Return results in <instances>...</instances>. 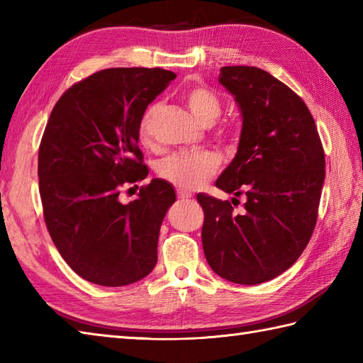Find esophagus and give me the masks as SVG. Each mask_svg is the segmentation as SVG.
I'll list each match as a JSON object with an SVG mask.
<instances>
[{"mask_svg": "<svg viewBox=\"0 0 363 363\" xmlns=\"http://www.w3.org/2000/svg\"><path fill=\"white\" fill-rule=\"evenodd\" d=\"M177 198H181V199H190V198H191V194H189V191L179 190V191H177Z\"/></svg>", "mask_w": 363, "mask_h": 363, "instance_id": "obj_1", "label": "esophagus"}]
</instances>
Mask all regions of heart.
I'll use <instances>...</instances> for the list:
<instances>
[{"label": "heart", "mask_w": 363, "mask_h": 363, "mask_svg": "<svg viewBox=\"0 0 363 363\" xmlns=\"http://www.w3.org/2000/svg\"><path fill=\"white\" fill-rule=\"evenodd\" d=\"M184 101H186L190 113L203 126L213 125L221 113L220 98L206 86L187 87L184 91ZM159 107V103H152L146 107L142 115L140 125H138V135H140L143 143L150 142ZM218 168L220 157L215 152H174L160 162L159 174L176 187L195 189L217 173Z\"/></svg>", "instance_id": "heart-1"}]
</instances>
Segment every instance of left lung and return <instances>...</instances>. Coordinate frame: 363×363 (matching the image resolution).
Masks as SVG:
<instances>
[{"label": "left lung", "instance_id": "obj_1", "mask_svg": "<svg viewBox=\"0 0 363 363\" xmlns=\"http://www.w3.org/2000/svg\"><path fill=\"white\" fill-rule=\"evenodd\" d=\"M218 82L242 115L235 157L215 182L233 203L198 194L207 264L223 279H274L303 254L317 223L325 151L303 99L256 67H223ZM243 194L244 209L233 203Z\"/></svg>", "mask_w": 363, "mask_h": 363}]
</instances>
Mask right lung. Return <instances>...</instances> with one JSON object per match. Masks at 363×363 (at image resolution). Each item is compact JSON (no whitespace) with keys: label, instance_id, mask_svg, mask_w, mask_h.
Listing matches in <instances>:
<instances>
[{"label":"right lung","instance_id":"right-lung-1","mask_svg":"<svg viewBox=\"0 0 363 363\" xmlns=\"http://www.w3.org/2000/svg\"><path fill=\"white\" fill-rule=\"evenodd\" d=\"M174 78L162 68H107L68 89L50 115L38 150L45 223L60 256L89 282L121 287L156 267L173 186L151 179L128 204L118 196L148 174L138 125Z\"/></svg>","mask_w":363,"mask_h":363}]
</instances>
